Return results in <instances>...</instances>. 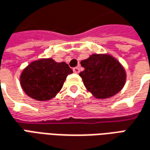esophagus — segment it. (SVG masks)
Here are the masks:
<instances>
[{
	"mask_svg": "<svg viewBox=\"0 0 150 150\" xmlns=\"http://www.w3.org/2000/svg\"><path fill=\"white\" fill-rule=\"evenodd\" d=\"M73 71L75 72V73H76V74L79 73V67H74V68H73Z\"/></svg>",
	"mask_w": 150,
	"mask_h": 150,
	"instance_id": "obj_1",
	"label": "esophagus"
}]
</instances>
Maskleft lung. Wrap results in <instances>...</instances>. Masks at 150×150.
Here are the masks:
<instances>
[{"label": "left lung", "mask_w": 150, "mask_h": 150, "mask_svg": "<svg viewBox=\"0 0 150 150\" xmlns=\"http://www.w3.org/2000/svg\"><path fill=\"white\" fill-rule=\"evenodd\" d=\"M84 71L79 73L86 88L99 99L114 96L123 88L126 72L115 58L108 54H93L81 61Z\"/></svg>", "instance_id": "left-lung-1"}]
</instances>
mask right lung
Segmentation results:
<instances>
[{
    "instance_id": "1",
    "label": "right lung",
    "mask_w": 150,
    "mask_h": 150,
    "mask_svg": "<svg viewBox=\"0 0 150 150\" xmlns=\"http://www.w3.org/2000/svg\"><path fill=\"white\" fill-rule=\"evenodd\" d=\"M73 71L66 62H56L52 58L32 62L20 76L25 93L37 100H48L62 89L68 75Z\"/></svg>"
}]
</instances>
